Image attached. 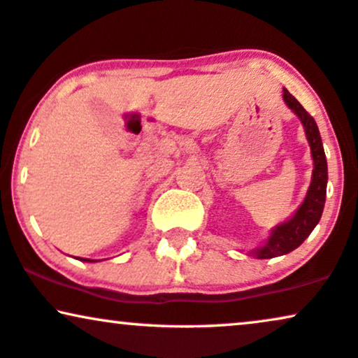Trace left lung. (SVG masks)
I'll return each instance as SVG.
<instances>
[{
  "instance_id": "left-lung-1",
  "label": "left lung",
  "mask_w": 358,
  "mask_h": 358,
  "mask_svg": "<svg viewBox=\"0 0 358 358\" xmlns=\"http://www.w3.org/2000/svg\"><path fill=\"white\" fill-rule=\"evenodd\" d=\"M282 97L287 107L299 117L302 125H304L307 142L310 145V155L314 160V170H312V182L309 189H307L306 200L297 208L291 220L275 226L264 246L252 251V255L257 259H271V257L287 255V252L299 248L312 233V229L317 226L324 211L325 193H327V160H325L322 138H320L317 124L309 112L296 101V97L289 94L287 89H284Z\"/></svg>"
}]
</instances>
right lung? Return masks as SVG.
I'll return each instance as SVG.
<instances>
[{
    "instance_id": "right-lung-1",
    "label": "right lung",
    "mask_w": 358,
    "mask_h": 358,
    "mask_svg": "<svg viewBox=\"0 0 358 358\" xmlns=\"http://www.w3.org/2000/svg\"><path fill=\"white\" fill-rule=\"evenodd\" d=\"M79 261H85V262H94V261H90V259H85V257H80Z\"/></svg>"
}]
</instances>
